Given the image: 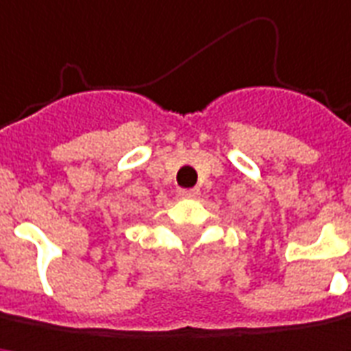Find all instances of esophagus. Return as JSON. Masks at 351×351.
<instances>
[{
	"label": "esophagus",
	"mask_w": 351,
	"mask_h": 351,
	"mask_svg": "<svg viewBox=\"0 0 351 351\" xmlns=\"http://www.w3.org/2000/svg\"><path fill=\"white\" fill-rule=\"evenodd\" d=\"M199 189H180L178 191V195H180L181 199H197L199 197Z\"/></svg>",
	"instance_id": "34e87169"
}]
</instances>
